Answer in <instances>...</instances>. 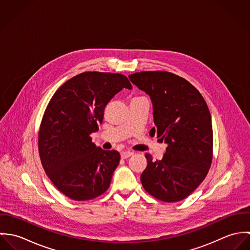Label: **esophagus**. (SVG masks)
Wrapping results in <instances>:
<instances>
[{
  "instance_id": "1",
  "label": "esophagus",
  "mask_w": 250,
  "mask_h": 250,
  "mask_svg": "<svg viewBox=\"0 0 250 250\" xmlns=\"http://www.w3.org/2000/svg\"><path fill=\"white\" fill-rule=\"evenodd\" d=\"M120 155H121V158H122V159H127V158L133 156L134 153L131 152V151H123V152H121Z\"/></svg>"
}]
</instances>
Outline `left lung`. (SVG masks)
Listing matches in <instances>:
<instances>
[{
    "label": "left lung",
    "mask_w": 250,
    "mask_h": 250,
    "mask_svg": "<svg viewBox=\"0 0 250 250\" xmlns=\"http://www.w3.org/2000/svg\"><path fill=\"white\" fill-rule=\"evenodd\" d=\"M130 81L149 95L156 127L150 131L167 144L162 160L145 154L144 189L165 202L188 196L205 179L212 163L213 126L208 106L187 80L165 71L139 72Z\"/></svg>",
    "instance_id": "left-lung-1"
}]
</instances>
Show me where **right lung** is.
Returning <instances> with one entry per match:
<instances>
[{
  "label": "right lung",
  "instance_id": "1",
  "mask_svg": "<svg viewBox=\"0 0 250 250\" xmlns=\"http://www.w3.org/2000/svg\"><path fill=\"white\" fill-rule=\"evenodd\" d=\"M123 88L132 89L124 75L84 72L64 83L46 107L38 135L41 164L52 183L73 200L93 199L110 185L120 154L97 147L90 135L99 130L107 103Z\"/></svg>",
  "mask_w": 250,
  "mask_h": 250
}]
</instances>
